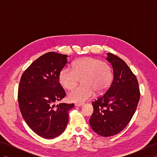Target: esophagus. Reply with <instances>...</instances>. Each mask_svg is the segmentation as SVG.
<instances>
[{
  "label": "esophagus",
  "instance_id": "esophagus-1",
  "mask_svg": "<svg viewBox=\"0 0 157 157\" xmlns=\"http://www.w3.org/2000/svg\"><path fill=\"white\" fill-rule=\"evenodd\" d=\"M84 105V103H75V105L76 107H80V106H83Z\"/></svg>",
  "mask_w": 157,
  "mask_h": 157
}]
</instances>
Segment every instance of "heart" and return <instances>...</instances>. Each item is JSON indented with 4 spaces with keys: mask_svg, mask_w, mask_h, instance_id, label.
I'll list each match as a JSON object with an SVG mask.
<instances>
[{
    "mask_svg": "<svg viewBox=\"0 0 157 157\" xmlns=\"http://www.w3.org/2000/svg\"><path fill=\"white\" fill-rule=\"evenodd\" d=\"M82 78V86L73 88L68 93L69 100L82 103L91 98L96 93L106 90L113 79L111 66L105 61L86 57L75 61L73 69L64 67L59 75V82L61 86L69 90Z\"/></svg>",
    "mask_w": 157,
    "mask_h": 157,
    "instance_id": "b5f03b06",
    "label": "heart"
}]
</instances>
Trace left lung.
<instances>
[{
  "label": "left lung",
  "instance_id": "8db88e82",
  "mask_svg": "<svg viewBox=\"0 0 157 157\" xmlns=\"http://www.w3.org/2000/svg\"><path fill=\"white\" fill-rule=\"evenodd\" d=\"M113 79L107 92L92 103L90 118L92 130L99 136H112L123 130L130 122L138 104L140 93L136 75L118 56L108 53Z\"/></svg>",
  "mask_w": 157,
  "mask_h": 157
}]
</instances>
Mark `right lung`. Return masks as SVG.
Listing matches in <instances>:
<instances>
[{"instance_id":"1","label":"right lung","mask_w":157,"mask_h":157,"mask_svg":"<svg viewBox=\"0 0 157 157\" xmlns=\"http://www.w3.org/2000/svg\"><path fill=\"white\" fill-rule=\"evenodd\" d=\"M67 55L48 52L30 65L18 88L19 107L23 119L35 134L46 139L58 137L67 126L74 104L59 103L65 92L59 75L67 63Z\"/></svg>"}]
</instances>
